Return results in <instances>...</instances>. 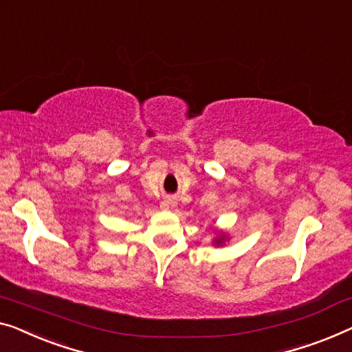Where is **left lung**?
Returning <instances> with one entry per match:
<instances>
[{
    "label": "left lung",
    "mask_w": 352,
    "mask_h": 352,
    "mask_svg": "<svg viewBox=\"0 0 352 352\" xmlns=\"http://www.w3.org/2000/svg\"><path fill=\"white\" fill-rule=\"evenodd\" d=\"M222 241H221V239H217V241H216V244H221Z\"/></svg>",
    "instance_id": "left-lung-1"
}]
</instances>
